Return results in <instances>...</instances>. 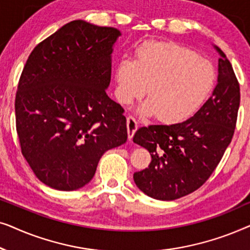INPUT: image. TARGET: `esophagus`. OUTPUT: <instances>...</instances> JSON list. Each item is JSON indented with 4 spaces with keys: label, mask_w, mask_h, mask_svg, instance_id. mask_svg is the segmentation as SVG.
<instances>
[{
    "label": "esophagus",
    "mask_w": 250,
    "mask_h": 250,
    "mask_svg": "<svg viewBox=\"0 0 250 250\" xmlns=\"http://www.w3.org/2000/svg\"><path fill=\"white\" fill-rule=\"evenodd\" d=\"M126 125H127V135H128V139L131 140L133 138V135H134V133L136 132V129H138V122H136V119L133 117V116H128L127 118H126Z\"/></svg>",
    "instance_id": "34e87169"
}]
</instances>
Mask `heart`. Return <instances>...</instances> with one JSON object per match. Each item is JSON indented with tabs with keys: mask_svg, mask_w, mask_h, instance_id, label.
Here are the masks:
<instances>
[{
	"mask_svg": "<svg viewBox=\"0 0 250 250\" xmlns=\"http://www.w3.org/2000/svg\"><path fill=\"white\" fill-rule=\"evenodd\" d=\"M115 77L122 104H131L146 91L148 101L140 114L156 115L159 122L173 124L198 110L213 87L215 73L209 61L187 47L146 42L135 50L134 60L119 61Z\"/></svg>",
	"mask_w": 250,
	"mask_h": 250,
	"instance_id": "obj_1",
	"label": "heart"
}]
</instances>
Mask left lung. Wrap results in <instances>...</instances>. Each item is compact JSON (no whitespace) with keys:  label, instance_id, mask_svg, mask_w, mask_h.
<instances>
[{"label":"left lung","instance_id":"left-lung-1","mask_svg":"<svg viewBox=\"0 0 250 250\" xmlns=\"http://www.w3.org/2000/svg\"><path fill=\"white\" fill-rule=\"evenodd\" d=\"M217 85L192 117L172 125H150L135 132L133 141L150 152L148 168L135 172L141 191L158 200H175L203 186L221 162L237 124L240 86L230 61L215 46Z\"/></svg>","mask_w":250,"mask_h":250}]
</instances>
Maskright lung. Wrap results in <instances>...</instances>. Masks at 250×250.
Instances as JSON below:
<instances>
[{
	"label": "right lung",
	"instance_id": "add662e5",
	"mask_svg": "<svg viewBox=\"0 0 250 250\" xmlns=\"http://www.w3.org/2000/svg\"><path fill=\"white\" fill-rule=\"evenodd\" d=\"M121 32L74 20L37 44L16 94V127L41 182L73 191L92 180L102 155L124 145V109L107 95Z\"/></svg>",
	"mask_w": 250,
	"mask_h": 250
}]
</instances>
